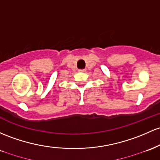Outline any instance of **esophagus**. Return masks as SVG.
<instances>
[{"instance_id": "obj_1", "label": "esophagus", "mask_w": 160, "mask_h": 160, "mask_svg": "<svg viewBox=\"0 0 160 160\" xmlns=\"http://www.w3.org/2000/svg\"><path fill=\"white\" fill-rule=\"evenodd\" d=\"M85 71H86V70H84V69H80V70H79V71H80V72H85Z\"/></svg>"}]
</instances>
